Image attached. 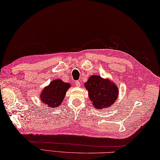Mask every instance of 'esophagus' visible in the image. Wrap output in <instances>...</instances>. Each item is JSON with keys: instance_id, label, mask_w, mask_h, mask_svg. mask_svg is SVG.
Here are the masks:
<instances>
[{"instance_id": "34e87169", "label": "esophagus", "mask_w": 160, "mask_h": 160, "mask_svg": "<svg viewBox=\"0 0 160 160\" xmlns=\"http://www.w3.org/2000/svg\"><path fill=\"white\" fill-rule=\"evenodd\" d=\"M76 87H80V81H76Z\"/></svg>"}]
</instances>
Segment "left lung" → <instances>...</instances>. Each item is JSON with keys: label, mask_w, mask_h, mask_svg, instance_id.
I'll return each mask as SVG.
<instances>
[{"label": "left lung", "mask_w": 160, "mask_h": 160, "mask_svg": "<svg viewBox=\"0 0 160 160\" xmlns=\"http://www.w3.org/2000/svg\"><path fill=\"white\" fill-rule=\"evenodd\" d=\"M84 86L89 91L93 105L99 109L112 106L118 96L117 86L109 80H104L98 76H91Z\"/></svg>", "instance_id": "1"}]
</instances>
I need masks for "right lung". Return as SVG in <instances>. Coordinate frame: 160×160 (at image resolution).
Returning <instances> with one entry per match:
<instances>
[{
	"instance_id": "1",
	"label": "right lung",
	"mask_w": 160,
	"mask_h": 160,
	"mask_svg": "<svg viewBox=\"0 0 160 160\" xmlns=\"http://www.w3.org/2000/svg\"><path fill=\"white\" fill-rule=\"evenodd\" d=\"M69 83L60 80H53L49 86L43 89L40 95V100L49 108L58 107L62 103L68 89Z\"/></svg>"
}]
</instances>
